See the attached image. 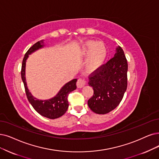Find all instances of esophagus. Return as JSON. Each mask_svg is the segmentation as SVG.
Listing matches in <instances>:
<instances>
[{"label": "esophagus", "mask_w": 159, "mask_h": 159, "mask_svg": "<svg viewBox=\"0 0 159 159\" xmlns=\"http://www.w3.org/2000/svg\"><path fill=\"white\" fill-rule=\"evenodd\" d=\"M86 84V81L83 78H79L77 81V87L78 88L83 87Z\"/></svg>", "instance_id": "esophagus-1"}]
</instances>
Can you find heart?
<instances>
[{
    "instance_id": "b5f03b06",
    "label": "heart",
    "mask_w": 159,
    "mask_h": 159,
    "mask_svg": "<svg viewBox=\"0 0 159 159\" xmlns=\"http://www.w3.org/2000/svg\"><path fill=\"white\" fill-rule=\"evenodd\" d=\"M82 56L87 55V68L89 71H94L103 64L107 54L106 48L102 42L89 40L84 43L81 49Z\"/></svg>"
}]
</instances>
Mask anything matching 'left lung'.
<instances>
[{
  "instance_id": "8db88e82",
  "label": "left lung",
  "mask_w": 159,
  "mask_h": 159,
  "mask_svg": "<svg viewBox=\"0 0 159 159\" xmlns=\"http://www.w3.org/2000/svg\"><path fill=\"white\" fill-rule=\"evenodd\" d=\"M127 70L124 52L118 46L113 57L91 74L88 84L94 94L87 103L93 112L106 114L120 104L127 88Z\"/></svg>"
}]
</instances>
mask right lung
Masks as SVG:
<instances>
[{
  "label": "right lung",
  "mask_w": 159,
  "mask_h": 159,
  "mask_svg": "<svg viewBox=\"0 0 159 159\" xmlns=\"http://www.w3.org/2000/svg\"><path fill=\"white\" fill-rule=\"evenodd\" d=\"M42 43H43V40L35 43L25 53L21 66V79L23 82L25 93H26L28 100L32 106L34 107V109L41 116L53 119L61 117L67 111L68 107V96L70 93L76 89L77 79H74L72 81L68 82L61 88L57 94L52 98L41 100L34 98L29 92L27 86L26 80H25V66H26V61L29 55L33 53L36 50L42 48L43 44Z\"/></svg>",
  "instance_id": "add662e5"
}]
</instances>
